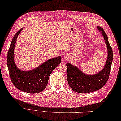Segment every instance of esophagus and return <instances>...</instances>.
Instances as JSON below:
<instances>
[{"mask_svg":"<svg viewBox=\"0 0 121 121\" xmlns=\"http://www.w3.org/2000/svg\"><path fill=\"white\" fill-rule=\"evenodd\" d=\"M64 59H65V60H67V59L68 58V56H67V55H64Z\"/></svg>","mask_w":121,"mask_h":121,"instance_id":"1","label":"esophagus"}]
</instances>
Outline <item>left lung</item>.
I'll return each mask as SVG.
<instances>
[{
    "instance_id": "obj_1",
    "label": "left lung",
    "mask_w": 121,
    "mask_h": 121,
    "mask_svg": "<svg viewBox=\"0 0 121 121\" xmlns=\"http://www.w3.org/2000/svg\"><path fill=\"white\" fill-rule=\"evenodd\" d=\"M97 28L101 32L107 50V58L102 69L95 74L88 75L83 72L79 68L67 62V79L68 83L74 91L79 93H88L99 90L106 83L110 75L113 60V51L108 42L107 36L104 30L100 26Z\"/></svg>"
}]
</instances>
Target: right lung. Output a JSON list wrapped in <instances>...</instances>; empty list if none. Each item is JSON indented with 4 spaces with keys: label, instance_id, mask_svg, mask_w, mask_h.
Returning <instances> with one entry per match:
<instances>
[{
    "label": "right lung",
    "instance_id": "right-lung-1",
    "mask_svg": "<svg viewBox=\"0 0 121 121\" xmlns=\"http://www.w3.org/2000/svg\"><path fill=\"white\" fill-rule=\"evenodd\" d=\"M22 28L14 35L8 50L7 64L11 80L20 91L29 94L39 93L47 85L51 73L61 62V57L57 56L47 60L32 70L24 71L17 67L15 62V44Z\"/></svg>",
    "mask_w": 121,
    "mask_h": 121
}]
</instances>
